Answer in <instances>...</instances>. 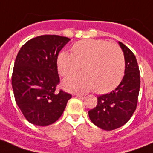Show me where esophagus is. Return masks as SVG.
I'll return each instance as SVG.
<instances>
[{"label": "esophagus", "mask_w": 153, "mask_h": 153, "mask_svg": "<svg viewBox=\"0 0 153 153\" xmlns=\"http://www.w3.org/2000/svg\"><path fill=\"white\" fill-rule=\"evenodd\" d=\"M74 96L77 97H80V98H81V97H83V94L80 93V92H76V93H74Z\"/></svg>", "instance_id": "1"}]
</instances>
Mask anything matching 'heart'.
<instances>
[{
    "label": "heart",
    "mask_w": 153,
    "mask_h": 153,
    "mask_svg": "<svg viewBox=\"0 0 153 153\" xmlns=\"http://www.w3.org/2000/svg\"><path fill=\"white\" fill-rule=\"evenodd\" d=\"M72 54L61 52L56 58L57 71L66 77L81 68L83 72L74 74L63 81L70 91H90L108 93L113 91L125 74V56L118 45L103 39H87L72 46Z\"/></svg>",
    "instance_id": "heart-1"
}]
</instances>
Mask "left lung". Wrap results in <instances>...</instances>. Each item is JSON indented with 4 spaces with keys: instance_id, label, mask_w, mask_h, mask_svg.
I'll return each mask as SVG.
<instances>
[{
    "instance_id": "obj_1",
    "label": "left lung",
    "mask_w": 153,
    "mask_h": 153,
    "mask_svg": "<svg viewBox=\"0 0 153 153\" xmlns=\"http://www.w3.org/2000/svg\"><path fill=\"white\" fill-rule=\"evenodd\" d=\"M125 56V75L115 90L97 97V105L88 111L92 123L100 129L112 131L128 122L135 111L140 87V74L134 54L122 42Z\"/></svg>"
}]
</instances>
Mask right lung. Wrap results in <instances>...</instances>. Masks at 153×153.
<instances>
[{
	"label": "right lung",
	"instance_id": "obj_1",
	"mask_svg": "<svg viewBox=\"0 0 153 153\" xmlns=\"http://www.w3.org/2000/svg\"><path fill=\"white\" fill-rule=\"evenodd\" d=\"M67 37L44 35L28 40L17 55L12 74V88L17 105L28 122L51 125L63 114L72 96L56 91L60 78L56 58Z\"/></svg>",
	"mask_w": 153,
	"mask_h": 153
}]
</instances>
